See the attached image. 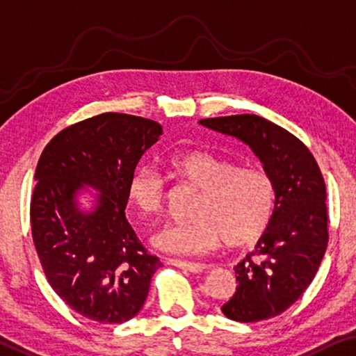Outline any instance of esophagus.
<instances>
[{
	"mask_svg": "<svg viewBox=\"0 0 356 356\" xmlns=\"http://www.w3.org/2000/svg\"><path fill=\"white\" fill-rule=\"evenodd\" d=\"M168 263L172 264V266L182 268V269H185V271H190V273H202L203 269H207V264L192 263V261H182V259H168Z\"/></svg>",
	"mask_w": 356,
	"mask_h": 356,
	"instance_id": "34e87169",
	"label": "esophagus"
}]
</instances>
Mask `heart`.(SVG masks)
<instances>
[{
	"label": "heart",
	"mask_w": 356,
	"mask_h": 356,
	"mask_svg": "<svg viewBox=\"0 0 356 356\" xmlns=\"http://www.w3.org/2000/svg\"><path fill=\"white\" fill-rule=\"evenodd\" d=\"M172 177L202 190L193 219L171 222L154 235L164 252H208L224 238L229 247H245L261 237L274 213V184L258 166H237L232 159L204 149H187L164 159ZM127 198L143 216H156L164 204V180L153 168H137L127 182Z\"/></svg>",
	"instance_id": "1"
}]
</instances>
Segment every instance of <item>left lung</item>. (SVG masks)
<instances>
[{"label":"left lung","mask_w":356,"mask_h":356,"mask_svg":"<svg viewBox=\"0 0 356 356\" xmlns=\"http://www.w3.org/2000/svg\"><path fill=\"white\" fill-rule=\"evenodd\" d=\"M200 124L242 140L274 184V213L257 247L234 271L237 290L221 309L229 319L257 323L302 297L326 253V184L303 142L257 114L202 119Z\"/></svg>","instance_id":"1"}]
</instances>
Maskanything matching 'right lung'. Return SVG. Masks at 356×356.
I'll return each instance as SVG.
<instances>
[{
    "instance_id": "obj_1",
    "label": "right lung",
    "mask_w": 356,
    "mask_h": 356,
    "mask_svg": "<svg viewBox=\"0 0 356 356\" xmlns=\"http://www.w3.org/2000/svg\"><path fill=\"white\" fill-rule=\"evenodd\" d=\"M161 134L152 119L103 113L54 135L38 159L30 202L35 250L54 292L92 321L132 319L161 266L126 218L129 179ZM85 186L100 192L90 212L76 202Z\"/></svg>"
}]
</instances>
